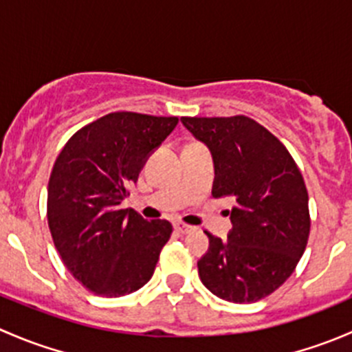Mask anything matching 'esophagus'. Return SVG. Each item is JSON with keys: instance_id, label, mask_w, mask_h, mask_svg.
<instances>
[{"instance_id": "1", "label": "esophagus", "mask_w": 352, "mask_h": 352, "mask_svg": "<svg viewBox=\"0 0 352 352\" xmlns=\"http://www.w3.org/2000/svg\"><path fill=\"white\" fill-rule=\"evenodd\" d=\"M173 228H175L180 235H187V233H190L194 230L192 226L186 225V223H175V225H173Z\"/></svg>"}]
</instances>
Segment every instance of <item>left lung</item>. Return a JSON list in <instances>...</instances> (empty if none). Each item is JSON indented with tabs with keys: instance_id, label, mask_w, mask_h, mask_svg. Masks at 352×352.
<instances>
[{
	"instance_id": "1",
	"label": "left lung",
	"mask_w": 352,
	"mask_h": 352,
	"mask_svg": "<svg viewBox=\"0 0 352 352\" xmlns=\"http://www.w3.org/2000/svg\"><path fill=\"white\" fill-rule=\"evenodd\" d=\"M214 163L212 196H232L226 240L208 233L197 262L212 294L254 303L278 289L303 255L310 233L308 192L285 144L245 116L182 117Z\"/></svg>"
}]
</instances>
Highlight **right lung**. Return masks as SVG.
Masks as SVG:
<instances>
[{"mask_svg": "<svg viewBox=\"0 0 352 352\" xmlns=\"http://www.w3.org/2000/svg\"><path fill=\"white\" fill-rule=\"evenodd\" d=\"M177 122V117L109 113L78 131L56 160L47 187L49 228L67 271L95 294L124 296L153 276L172 225L148 221L120 204Z\"/></svg>", "mask_w": 352, "mask_h": 352, "instance_id": "right-lung-1", "label": "right lung"}]
</instances>
